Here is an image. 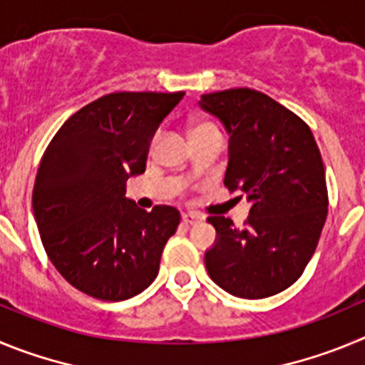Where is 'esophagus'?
Returning a JSON list of instances; mask_svg holds the SVG:
<instances>
[{
	"instance_id": "1",
	"label": "esophagus",
	"mask_w": 365,
	"mask_h": 365,
	"mask_svg": "<svg viewBox=\"0 0 365 365\" xmlns=\"http://www.w3.org/2000/svg\"><path fill=\"white\" fill-rule=\"evenodd\" d=\"M182 220H183V223H195V222H200V220H203V216H200L198 212H195V211H189V212H183L182 215Z\"/></svg>"
}]
</instances>
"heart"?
<instances>
[{
    "mask_svg": "<svg viewBox=\"0 0 365 365\" xmlns=\"http://www.w3.org/2000/svg\"><path fill=\"white\" fill-rule=\"evenodd\" d=\"M205 129H216V127L211 125V123H195V125H192V133H198V130Z\"/></svg>",
    "mask_w": 365,
    "mask_h": 365,
    "instance_id": "b5f03b06",
    "label": "heart"
}]
</instances>
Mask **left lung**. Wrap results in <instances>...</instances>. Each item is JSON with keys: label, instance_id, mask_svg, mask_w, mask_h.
<instances>
[{"label": "left lung", "instance_id": "8db88e82", "mask_svg": "<svg viewBox=\"0 0 365 365\" xmlns=\"http://www.w3.org/2000/svg\"><path fill=\"white\" fill-rule=\"evenodd\" d=\"M200 109L229 134L225 187L251 203L244 227L209 216L216 229L205 267L238 298H267L302 277L327 216L326 170L313 133L267 94L229 88L203 94Z\"/></svg>", "mask_w": 365, "mask_h": 365}]
</instances>
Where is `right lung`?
Wrapping results in <instances>:
<instances>
[{
  "label": "right lung",
  "mask_w": 365,
  "mask_h": 365,
  "mask_svg": "<svg viewBox=\"0 0 365 365\" xmlns=\"http://www.w3.org/2000/svg\"><path fill=\"white\" fill-rule=\"evenodd\" d=\"M185 93H113L85 105L56 133L32 190L48 258L61 277L100 300L120 302L154 282L178 209L143 211L125 183L145 173L150 142Z\"/></svg>",
  "instance_id": "obj_1"
}]
</instances>
